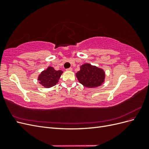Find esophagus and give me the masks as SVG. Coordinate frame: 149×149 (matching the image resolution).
Listing matches in <instances>:
<instances>
[{"instance_id": "34e87169", "label": "esophagus", "mask_w": 149, "mask_h": 149, "mask_svg": "<svg viewBox=\"0 0 149 149\" xmlns=\"http://www.w3.org/2000/svg\"><path fill=\"white\" fill-rule=\"evenodd\" d=\"M67 71H72V70H73V69H72V68H68L66 69Z\"/></svg>"}]
</instances>
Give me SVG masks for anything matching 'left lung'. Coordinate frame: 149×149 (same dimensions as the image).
<instances>
[{"mask_svg":"<svg viewBox=\"0 0 149 149\" xmlns=\"http://www.w3.org/2000/svg\"><path fill=\"white\" fill-rule=\"evenodd\" d=\"M79 82L88 88L101 86L105 81V72L100 68L85 63L80 66V70L76 73Z\"/></svg>","mask_w":149,"mask_h":149,"instance_id":"1","label":"left lung"}]
</instances>
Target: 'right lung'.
Wrapping results in <instances>:
<instances>
[{"label": "right lung", "instance_id": "obj_1", "mask_svg": "<svg viewBox=\"0 0 149 149\" xmlns=\"http://www.w3.org/2000/svg\"><path fill=\"white\" fill-rule=\"evenodd\" d=\"M63 73V72L61 70L57 71L54 69V68L48 66L38 75V83L44 88H49L53 87L58 83Z\"/></svg>", "mask_w": 149, "mask_h": 149}]
</instances>
